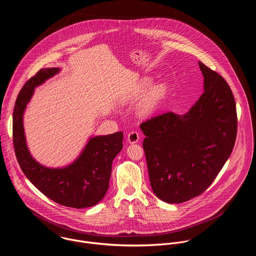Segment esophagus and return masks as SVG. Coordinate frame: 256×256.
I'll use <instances>...</instances> for the list:
<instances>
[{
  "label": "esophagus",
  "instance_id": "34e87169",
  "mask_svg": "<svg viewBox=\"0 0 256 256\" xmlns=\"http://www.w3.org/2000/svg\"><path fill=\"white\" fill-rule=\"evenodd\" d=\"M140 139V135L138 132L136 131H131L128 133L127 135V141L130 143V144H135L139 141Z\"/></svg>",
  "mask_w": 256,
  "mask_h": 256
}]
</instances>
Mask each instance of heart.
Listing matches in <instances>:
<instances>
[{"label":"heart","instance_id":"1","mask_svg":"<svg viewBox=\"0 0 256 256\" xmlns=\"http://www.w3.org/2000/svg\"><path fill=\"white\" fill-rule=\"evenodd\" d=\"M150 84H152L150 78H146L143 80H141V82L137 88V94L142 96L150 86ZM166 90H168V88L166 84H156L154 86H152L146 92L143 100L140 102L138 106V113L143 117H146L152 113H154L160 102L166 96Z\"/></svg>","mask_w":256,"mask_h":256}]
</instances>
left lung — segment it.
Listing matches in <instances>:
<instances>
[{
    "mask_svg": "<svg viewBox=\"0 0 256 256\" xmlns=\"http://www.w3.org/2000/svg\"><path fill=\"white\" fill-rule=\"evenodd\" d=\"M204 92L184 115L166 112L140 125L150 183L160 200L202 194L232 154L238 130L234 94L224 78L199 62Z\"/></svg>",
    "mask_w": 256,
    "mask_h": 256,
    "instance_id": "obj_1",
    "label": "left lung"
}]
</instances>
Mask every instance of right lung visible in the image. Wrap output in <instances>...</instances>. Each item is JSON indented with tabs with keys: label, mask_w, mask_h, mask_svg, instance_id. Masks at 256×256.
<instances>
[{
	"label": "right lung",
	"mask_w": 256,
	"mask_h": 256,
	"mask_svg": "<svg viewBox=\"0 0 256 256\" xmlns=\"http://www.w3.org/2000/svg\"><path fill=\"white\" fill-rule=\"evenodd\" d=\"M59 71V68L41 69L20 90L12 113L14 152L26 176L46 197L66 207L88 208L106 196L112 162L123 148V133L90 138L78 158L65 168H50L37 162L26 146L24 113L37 86Z\"/></svg>",
	"instance_id": "1"
}]
</instances>
